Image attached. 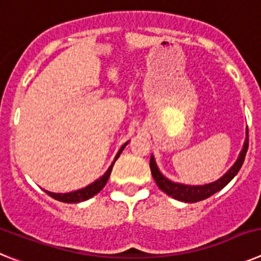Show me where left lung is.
I'll list each match as a JSON object with an SVG mask.
<instances>
[{"instance_id": "obj_1", "label": "left lung", "mask_w": 261, "mask_h": 261, "mask_svg": "<svg viewBox=\"0 0 261 261\" xmlns=\"http://www.w3.org/2000/svg\"><path fill=\"white\" fill-rule=\"evenodd\" d=\"M248 149V129H247V136H246V141H244L243 149H242L241 154H239L237 162L232 165V167L230 168L229 171L226 172L222 177H220L218 180L213 181V183L204 184V186H187V184H180V183H174V181L168 180L167 177L163 176L159 171V168L156 167L155 159L154 156H150V170L151 175H153L154 180H155L156 186L166 193V195L171 196L172 199L179 200V201L184 202H197L201 201V200L208 199L212 195H214L216 192L221 191L225 186L230 183L232 180V177L238 174V171L241 170L242 165L244 162V158H246V153H247Z\"/></svg>"}]
</instances>
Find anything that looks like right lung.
<instances>
[{"mask_svg": "<svg viewBox=\"0 0 261 261\" xmlns=\"http://www.w3.org/2000/svg\"><path fill=\"white\" fill-rule=\"evenodd\" d=\"M128 145V142H125V144L123 145V146L120 147V150L117 151L116 156H115L114 162L111 163V166L108 167L107 171L105 172V175L103 176H100L98 179V180H95L94 183L89 184L87 187H85V188H82V190H78V191H74V192H69V193H53V192H49V191H45L47 192V195H49L50 197H53L55 200H59V201H62V202H68V204H73V202H81V201H86V200L91 199L93 196H95L96 193H99L100 191L103 190V187L106 186V183H107L108 177H110L111 175V171H112V167H114V163L116 162V159L119 158L120 154H121V151L124 150V147Z\"/></svg>", "mask_w": 261, "mask_h": 261, "instance_id": "add662e5", "label": "right lung"}]
</instances>
